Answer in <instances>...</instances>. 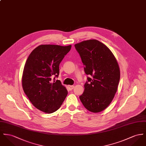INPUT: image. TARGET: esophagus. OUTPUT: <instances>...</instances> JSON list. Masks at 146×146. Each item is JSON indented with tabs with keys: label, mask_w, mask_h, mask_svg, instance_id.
I'll return each instance as SVG.
<instances>
[{
	"label": "esophagus",
	"mask_w": 146,
	"mask_h": 146,
	"mask_svg": "<svg viewBox=\"0 0 146 146\" xmlns=\"http://www.w3.org/2000/svg\"><path fill=\"white\" fill-rule=\"evenodd\" d=\"M68 88H69V90H72L74 88V86H71V85H68Z\"/></svg>",
	"instance_id": "obj_1"
}]
</instances>
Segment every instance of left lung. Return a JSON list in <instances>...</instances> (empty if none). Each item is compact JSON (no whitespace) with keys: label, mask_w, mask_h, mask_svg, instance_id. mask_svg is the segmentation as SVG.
Wrapping results in <instances>:
<instances>
[{"label":"left lung","mask_w":146,"mask_h":146,"mask_svg":"<svg viewBox=\"0 0 146 146\" xmlns=\"http://www.w3.org/2000/svg\"><path fill=\"white\" fill-rule=\"evenodd\" d=\"M75 48L84 66L88 82L79 96L84 107L93 113L107 108L118 90L120 69L111 50L96 39H90L76 44Z\"/></svg>","instance_id":"obj_1"}]
</instances>
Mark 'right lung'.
<instances>
[{"mask_svg": "<svg viewBox=\"0 0 146 146\" xmlns=\"http://www.w3.org/2000/svg\"><path fill=\"white\" fill-rule=\"evenodd\" d=\"M72 45L43 44L31 53L23 72V90L38 110L52 113L62 104L68 94L59 80L52 81L59 73V64ZM55 79V78H54Z\"/></svg>", "mask_w": 146, "mask_h": 146, "instance_id": "add662e5", "label": "right lung"}]
</instances>
